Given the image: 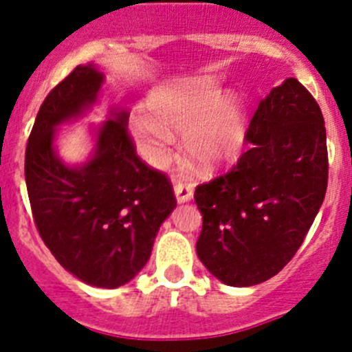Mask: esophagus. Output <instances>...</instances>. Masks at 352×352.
<instances>
[{
	"mask_svg": "<svg viewBox=\"0 0 352 352\" xmlns=\"http://www.w3.org/2000/svg\"><path fill=\"white\" fill-rule=\"evenodd\" d=\"M174 195L178 199V203H186V201H190L192 195H194V188H192L190 183L178 182L174 185Z\"/></svg>",
	"mask_w": 352,
	"mask_h": 352,
	"instance_id": "obj_1",
	"label": "esophagus"
}]
</instances>
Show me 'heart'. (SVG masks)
<instances>
[{
  "mask_svg": "<svg viewBox=\"0 0 352 352\" xmlns=\"http://www.w3.org/2000/svg\"><path fill=\"white\" fill-rule=\"evenodd\" d=\"M149 114L132 120L141 153L153 164L166 160L173 130L185 133L188 157L201 170L231 166L243 153L247 116L239 100L229 96L211 77L167 84L151 95Z\"/></svg>",
  "mask_w": 352,
  "mask_h": 352,
  "instance_id": "b5f03b06",
  "label": "heart"
}]
</instances>
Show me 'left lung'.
Segmentation results:
<instances>
[{
  "mask_svg": "<svg viewBox=\"0 0 352 352\" xmlns=\"http://www.w3.org/2000/svg\"><path fill=\"white\" fill-rule=\"evenodd\" d=\"M250 149L222 176L195 188L203 213L197 256L223 284L248 287L284 268L324 201L328 148L321 107L298 79L259 102Z\"/></svg>",
  "mask_w": 352,
  "mask_h": 352,
  "instance_id": "left-lung-1",
  "label": "left lung"
}]
</instances>
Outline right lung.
<instances>
[{"mask_svg": "<svg viewBox=\"0 0 352 352\" xmlns=\"http://www.w3.org/2000/svg\"><path fill=\"white\" fill-rule=\"evenodd\" d=\"M102 82V72L79 65L51 89L28 139L24 174L33 220L56 261L86 284L114 289L144 268L176 197L166 174L138 157L125 111H113L84 166L56 157V126L95 104Z\"/></svg>", "mask_w": 352, "mask_h": 352, "instance_id": "1", "label": "right lung"}]
</instances>
